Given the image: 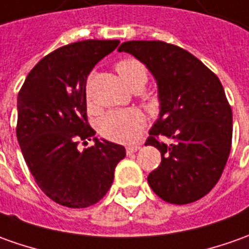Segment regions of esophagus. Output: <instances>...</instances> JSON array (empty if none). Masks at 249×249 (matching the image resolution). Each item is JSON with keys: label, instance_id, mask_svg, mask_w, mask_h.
<instances>
[{"label": "esophagus", "instance_id": "esophagus-1", "mask_svg": "<svg viewBox=\"0 0 249 249\" xmlns=\"http://www.w3.org/2000/svg\"><path fill=\"white\" fill-rule=\"evenodd\" d=\"M139 148H140V146H138V144H135V146H128L126 147V154H128V155H132V154L136 153Z\"/></svg>", "mask_w": 249, "mask_h": 249}]
</instances>
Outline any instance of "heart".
<instances>
[{
  "label": "heart",
  "instance_id": "obj_1",
  "mask_svg": "<svg viewBox=\"0 0 249 249\" xmlns=\"http://www.w3.org/2000/svg\"><path fill=\"white\" fill-rule=\"evenodd\" d=\"M118 75L128 87L147 82L146 67L138 60L126 58L121 60L116 65ZM144 116L136 109L114 110L105 114L99 121V132L103 138L117 142V143H132L140 136L144 128Z\"/></svg>",
  "mask_w": 249,
  "mask_h": 249
}]
</instances>
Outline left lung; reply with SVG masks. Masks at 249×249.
Instances as JSON below:
<instances>
[{
    "instance_id": "left-lung-1",
    "label": "left lung",
    "mask_w": 249,
    "mask_h": 249,
    "mask_svg": "<svg viewBox=\"0 0 249 249\" xmlns=\"http://www.w3.org/2000/svg\"><path fill=\"white\" fill-rule=\"evenodd\" d=\"M132 54L158 86L160 117L146 146L160 151V165L147 181L162 200L188 204L207 195L229 158L233 116L215 73L181 47L162 40H129Z\"/></svg>"
}]
</instances>
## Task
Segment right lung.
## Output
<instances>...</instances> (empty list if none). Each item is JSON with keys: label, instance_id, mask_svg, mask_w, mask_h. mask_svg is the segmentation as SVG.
<instances>
[{"label": "right lung", "instance_id": "right-lung-1", "mask_svg": "<svg viewBox=\"0 0 249 249\" xmlns=\"http://www.w3.org/2000/svg\"><path fill=\"white\" fill-rule=\"evenodd\" d=\"M120 40L89 39L54 50L32 68L18 96V144L25 163L53 202L84 209L110 189L124 146L94 138L86 83L96 62ZM94 146L78 150V143Z\"/></svg>", "mask_w": 249, "mask_h": 249}]
</instances>
